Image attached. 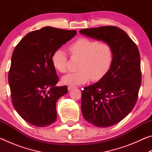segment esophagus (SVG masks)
<instances>
[{
	"instance_id": "esophagus-1",
	"label": "esophagus",
	"mask_w": 152,
	"mask_h": 152,
	"mask_svg": "<svg viewBox=\"0 0 152 152\" xmlns=\"http://www.w3.org/2000/svg\"><path fill=\"white\" fill-rule=\"evenodd\" d=\"M76 88V86H73V85H70L68 86V91H70V90H72V88Z\"/></svg>"
}]
</instances>
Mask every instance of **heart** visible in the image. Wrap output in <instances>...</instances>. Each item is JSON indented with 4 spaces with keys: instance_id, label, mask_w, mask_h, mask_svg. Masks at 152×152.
I'll return each mask as SVG.
<instances>
[{
    "instance_id": "1",
    "label": "heart",
    "mask_w": 152,
    "mask_h": 152,
    "mask_svg": "<svg viewBox=\"0 0 152 152\" xmlns=\"http://www.w3.org/2000/svg\"><path fill=\"white\" fill-rule=\"evenodd\" d=\"M72 56L81 58L78 71L64 76L62 82L66 84H82L88 82L98 81L103 78L109 70L114 59L111 45L99 41L80 37L68 46ZM53 66L61 73L68 71V56L63 49L58 48L51 56Z\"/></svg>"
}]
</instances>
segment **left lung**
Here are the masks:
<instances>
[{"instance_id": "left-lung-1", "label": "left lung", "mask_w": 152, "mask_h": 152, "mask_svg": "<svg viewBox=\"0 0 152 152\" xmlns=\"http://www.w3.org/2000/svg\"><path fill=\"white\" fill-rule=\"evenodd\" d=\"M80 33L111 45L114 59L103 78L82 91L81 109L87 121L98 127L119 123L137 101L141 82L137 46L124 31L104 26L80 31Z\"/></svg>"}]
</instances>
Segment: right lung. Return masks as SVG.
<instances>
[{"label": "right lung", "instance_id": "1", "mask_svg": "<svg viewBox=\"0 0 152 152\" xmlns=\"http://www.w3.org/2000/svg\"><path fill=\"white\" fill-rule=\"evenodd\" d=\"M76 33V30L45 27L27 33L15 47L8 78L11 101L29 124L43 127L56 121V102L68 88L55 86L59 77L51 56Z\"/></svg>", "mask_w": 152, "mask_h": 152}]
</instances>
